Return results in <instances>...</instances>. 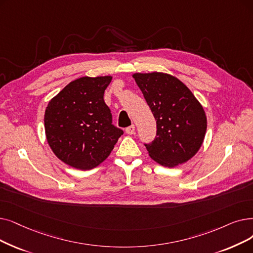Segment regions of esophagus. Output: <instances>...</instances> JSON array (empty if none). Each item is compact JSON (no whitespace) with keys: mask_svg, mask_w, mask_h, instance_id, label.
<instances>
[{"mask_svg":"<svg viewBox=\"0 0 253 253\" xmlns=\"http://www.w3.org/2000/svg\"><path fill=\"white\" fill-rule=\"evenodd\" d=\"M134 132H135V126L134 125H131V126L126 128V133H128L129 135L134 134Z\"/></svg>","mask_w":253,"mask_h":253,"instance_id":"34e87169","label":"esophagus"}]
</instances>
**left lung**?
<instances>
[{
    "mask_svg": "<svg viewBox=\"0 0 253 253\" xmlns=\"http://www.w3.org/2000/svg\"><path fill=\"white\" fill-rule=\"evenodd\" d=\"M132 78L157 124V136L146 145L149 156L166 168L190 160L201 149L207 131V116L201 102L171 74L138 72Z\"/></svg>",
    "mask_w": 253,
    "mask_h": 253,
    "instance_id": "8db88e82",
    "label": "left lung"
}]
</instances>
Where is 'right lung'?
<instances>
[{
	"instance_id": "1",
	"label": "right lung",
	"mask_w": 253,
	"mask_h": 253,
	"mask_svg": "<svg viewBox=\"0 0 253 253\" xmlns=\"http://www.w3.org/2000/svg\"><path fill=\"white\" fill-rule=\"evenodd\" d=\"M113 76H83L49 100L44 113L45 136L67 166L89 170L102 163L123 131L112 125L111 109L103 100Z\"/></svg>"
}]
</instances>
